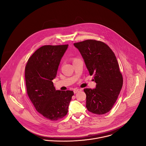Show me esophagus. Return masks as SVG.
I'll return each instance as SVG.
<instances>
[{
    "mask_svg": "<svg viewBox=\"0 0 146 146\" xmlns=\"http://www.w3.org/2000/svg\"><path fill=\"white\" fill-rule=\"evenodd\" d=\"M82 89H75L74 90V93H78V92H79L80 91H82Z\"/></svg>",
    "mask_w": 146,
    "mask_h": 146,
    "instance_id": "obj_1",
    "label": "esophagus"
}]
</instances>
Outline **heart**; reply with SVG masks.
Returning a JSON list of instances; mask_svg holds the SVG:
<instances>
[{"instance_id": "b5f03b06", "label": "heart", "mask_w": 146, "mask_h": 146, "mask_svg": "<svg viewBox=\"0 0 146 146\" xmlns=\"http://www.w3.org/2000/svg\"><path fill=\"white\" fill-rule=\"evenodd\" d=\"M75 59H76V58H75V59H74V60H75Z\"/></svg>"}]
</instances>
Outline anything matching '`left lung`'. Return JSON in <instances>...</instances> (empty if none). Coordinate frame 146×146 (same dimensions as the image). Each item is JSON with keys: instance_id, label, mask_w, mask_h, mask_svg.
Segmentation results:
<instances>
[{"instance_id": "8db88e82", "label": "left lung", "mask_w": 146, "mask_h": 146, "mask_svg": "<svg viewBox=\"0 0 146 146\" xmlns=\"http://www.w3.org/2000/svg\"><path fill=\"white\" fill-rule=\"evenodd\" d=\"M80 52L90 75H94L95 89H84L86 107L93 113L103 115L115 104L123 84L116 57L104 42L89 39L74 44Z\"/></svg>"}]
</instances>
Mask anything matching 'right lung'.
<instances>
[{"instance_id": "right-lung-1", "label": "right lung", "mask_w": 146, "mask_h": 146, "mask_svg": "<svg viewBox=\"0 0 146 146\" xmlns=\"http://www.w3.org/2000/svg\"><path fill=\"white\" fill-rule=\"evenodd\" d=\"M67 47L68 44L42 46L29 58L25 67L27 95L36 110L51 121L67 115L74 94L71 90H56L52 82Z\"/></svg>"}]
</instances>
